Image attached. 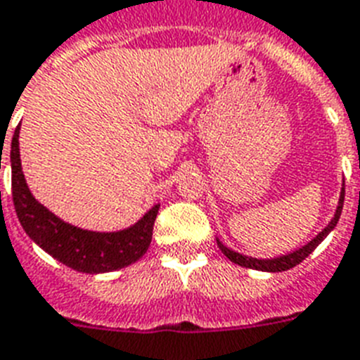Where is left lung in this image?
<instances>
[{
	"label": "left lung",
	"mask_w": 360,
	"mask_h": 360,
	"mask_svg": "<svg viewBox=\"0 0 360 360\" xmlns=\"http://www.w3.org/2000/svg\"><path fill=\"white\" fill-rule=\"evenodd\" d=\"M342 206H344V180H342V189H340V197H338V204H337V210H335V215L331 217V221L322 228V231H319L316 236L313 237L311 240H307L305 245H302L300 248L292 252H287V254H281V255H276V257H269V259H259V257H252V255H245V254H239V252L231 250L228 248L226 245H222V240L217 237V246L221 248V252L226 255L228 259L231 263H236L239 266H245V269H254V270H261V272H283V270H289L292 266H296L298 263L307 257L311 252L316 248V246L322 243L326 237L333 231V228L337 226L338 219H340V213H342Z\"/></svg>",
	"instance_id": "1"
}]
</instances>
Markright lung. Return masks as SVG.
Masks as SVG:
<instances>
[{
	"label": "right lung",
	"instance_id": "1",
	"mask_svg": "<svg viewBox=\"0 0 360 360\" xmlns=\"http://www.w3.org/2000/svg\"><path fill=\"white\" fill-rule=\"evenodd\" d=\"M11 171L20 224L41 250L62 265L86 274H105L132 265L148 250L160 204H154L129 228L117 231L84 230L62 221L38 202L27 186L20 160V127L14 130L11 143Z\"/></svg>",
	"mask_w": 360,
	"mask_h": 360
}]
</instances>
